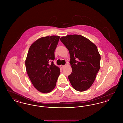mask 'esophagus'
I'll list each match as a JSON object with an SVG mask.
<instances>
[{"instance_id":"1","label":"esophagus","mask_w":123,"mask_h":123,"mask_svg":"<svg viewBox=\"0 0 123 123\" xmlns=\"http://www.w3.org/2000/svg\"><path fill=\"white\" fill-rule=\"evenodd\" d=\"M65 65H61L60 66V68H64V67H65Z\"/></svg>"}]
</instances>
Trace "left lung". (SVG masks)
I'll use <instances>...</instances> for the list:
<instances>
[{
    "mask_svg": "<svg viewBox=\"0 0 123 123\" xmlns=\"http://www.w3.org/2000/svg\"><path fill=\"white\" fill-rule=\"evenodd\" d=\"M69 50L72 72L68 76L75 90L82 92L90 88L100 69V55L96 46L86 37L69 35L60 39Z\"/></svg>",
    "mask_w": 123,
    "mask_h": 123,
    "instance_id": "8db88e82",
    "label": "left lung"
}]
</instances>
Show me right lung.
Listing matches in <instances>:
<instances>
[{
  "instance_id": "obj_1",
  "label": "right lung",
  "mask_w": 123,
  "mask_h": 123,
  "mask_svg": "<svg viewBox=\"0 0 123 123\" xmlns=\"http://www.w3.org/2000/svg\"><path fill=\"white\" fill-rule=\"evenodd\" d=\"M60 37L52 35L41 37L29 47L25 60L26 69L35 88L40 92H51L56 85L60 69L53 64L54 51Z\"/></svg>"
}]
</instances>
